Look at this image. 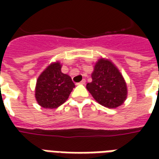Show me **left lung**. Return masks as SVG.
<instances>
[{
  "label": "left lung",
  "instance_id": "1",
  "mask_svg": "<svg viewBox=\"0 0 159 159\" xmlns=\"http://www.w3.org/2000/svg\"><path fill=\"white\" fill-rule=\"evenodd\" d=\"M60 62L51 63L36 80L35 97L39 106L54 109L69 98L75 84L71 77L62 72Z\"/></svg>",
  "mask_w": 159,
  "mask_h": 159
}]
</instances>
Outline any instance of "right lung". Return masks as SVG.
<instances>
[{
  "mask_svg": "<svg viewBox=\"0 0 159 159\" xmlns=\"http://www.w3.org/2000/svg\"><path fill=\"white\" fill-rule=\"evenodd\" d=\"M91 76L92 82L86 88L98 103L108 108L123 105L128 89L123 76L113 63L104 58L99 59Z\"/></svg>",
  "mask_w": 159,
  "mask_h": 159,
  "instance_id": "right-lung-1",
  "label": "right lung"
}]
</instances>
